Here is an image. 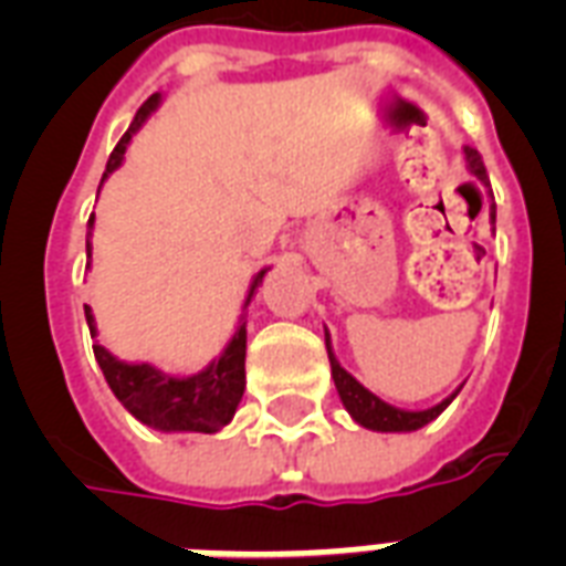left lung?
<instances>
[{
	"instance_id": "left-lung-1",
	"label": "left lung",
	"mask_w": 566,
	"mask_h": 566,
	"mask_svg": "<svg viewBox=\"0 0 566 566\" xmlns=\"http://www.w3.org/2000/svg\"><path fill=\"white\" fill-rule=\"evenodd\" d=\"M464 158H467V170L473 172L475 179L482 181L484 188H491V181H488V172H484V164H482V155L475 153V149H470V146H464ZM491 222H496V205L491 202ZM326 353H328V364H332V378H335V387L337 394H340V402H344V408L349 411V417H353L358 426H364V429H373V431H417L422 429L426 422L438 420L440 413L447 411V405L452 402L458 396V387L455 394H449L443 402L431 405V408H422V411H405V408H396V405L385 402V399H378L373 390H367V387L358 381V378L353 376V373H346L344 367H340V361L335 358V349H332V337H328L326 332Z\"/></svg>"
}]
</instances>
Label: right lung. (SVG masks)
I'll list each match as a JSON object with an SVG mask.
<instances>
[{
  "label": "right lung",
  "instance_id": "add662e5",
  "mask_svg": "<svg viewBox=\"0 0 566 566\" xmlns=\"http://www.w3.org/2000/svg\"><path fill=\"white\" fill-rule=\"evenodd\" d=\"M158 105H161V93H153L140 105L128 132L114 146L102 181L108 179L111 172L123 164L132 137L158 111ZM91 231L93 217L87 220V266H91ZM266 270L270 266L255 273V279L249 284L243 308L255 296L258 284L264 282ZM84 317H87L91 337L96 340L99 332H96V319H93V311L87 305H84ZM93 355H96L102 376H105L108 387L114 390V396H117L123 408L135 420H140L144 426L158 431H202V434H213L222 426H229L234 411H238L240 399H243V387H247V319L240 317L238 328H234V335L226 344V349L205 370L193 373V376H172V373L158 370L153 364L119 361L117 355H111L99 340L93 344Z\"/></svg>",
  "mask_w": 566,
  "mask_h": 566
}]
</instances>
